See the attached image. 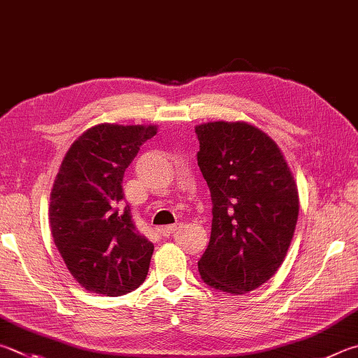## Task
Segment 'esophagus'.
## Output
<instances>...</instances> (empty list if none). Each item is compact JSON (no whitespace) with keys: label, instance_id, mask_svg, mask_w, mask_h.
<instances>
[{"label":"esophagus","instance_id":"1","mask_svg":"<svg viewBox=\"0 0 358 358\" xmlns=\"http://www.w3.org/2000/svg\"><path fill=\"white\" fill-rule=\"evenodd\" d=\"M175 230H177V225H175V224H172V225L159 227V229H158V231L161 233L162 236H171Z\"/></svg>","mask_w":358,"mask_h":358}]
</instances>
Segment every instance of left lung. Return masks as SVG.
I'll use <instances>...</instances> for the list:
<instances>
[{
    "instance_id": "1",
    "label": "left lung",
    "mask_w": 358,
    "mask_h": 358,
    "mask_svg": "<svg viewBox=\"0 0 358 358\" xmlns=\"http://www.w3.org/2000/svg\"><path fill=\"white\" fill-rule=\"evenodd\" d=\"M197 162L211 192V238L199 262L208 287L244 294L280 268L299 216L294 177L280 148L245 122L196 127Z\"/></svg>"
}]
</instances>
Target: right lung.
<instances>
[{"label": "right lung", "mask_w": 358, "mask_h": 358, "mask_svg": "<svg viewBox=\"0 0 358 358\" xmlns=\"http://www.w3.org/2000/svg\"><path fill=\"white\" fill-rule=\"evenodd\" d=\"M155 125L100 123L62 159L50 196V227L70 274L87 291L122 296L144 283L153 244L136 230L122 181Z\"/></svg>", "instance_id": "obj_1"}]
</instances>
